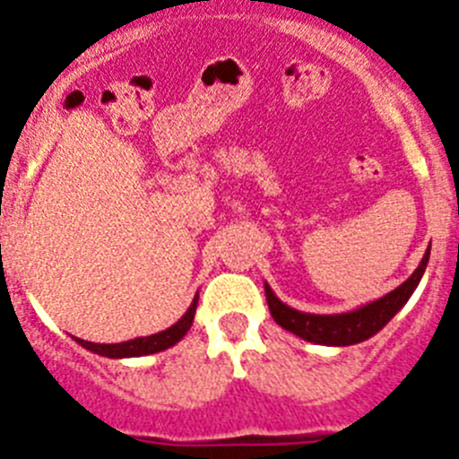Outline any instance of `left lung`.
Listing matches in <instances>:
<instances>
[{
    "mask_svg": "<svg viewBox=\"0 0 459 459\" xmlns=\"http://www.w3.org/2000/svg\"><path fill=\"white\" fill-rule=\"evenodd\" d=\"M428 258H430V247L426 249V254H423L421 263L414 269L412 276L405 282H401L396 290H392V292L385 294V297L376 299V301L367 303V306H359L351 312H340V315H312V312L294 310L288 303H282L281 299L273 294V290L264 282L269 312H272L273 321H276L278 326L294 333V335H299L301 340L312 342V344H359V342L369 340L376 333L383 331L389 321H392V316L408 303V299L412 297L419 281H421L423 272H426Z\"/></svg>",
    "mask_w": 459,
    "mask_h": 459,
    "instance_id": "1",
    "label": "left lung"
}]
</instances>
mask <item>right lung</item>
<instances>
[{
	"mask_svg": "<svg viewBox=\"0 0 459 459\" xmlns=\"http://www.w3.org/2000/svg\"><path fill=\"white\" fill-rule=\"evenodd\" d=\"M196 303H199V292L195 294L192 299L190 307L186 310V315L169 326L167 331L156 333V335H147V337H135V340H128V342H119V344H94V342H85L74 337L83 349L92 351L97 355H104V358H115V359H122V358H140V355H152L158 353V351H165L169 346H174L177 342H181L186 337V333L190 331L192 321H195V312H196Z\"/></svg>",
	"mask_w": 459,
	"mask_h": 459,
	"instance_id": "add662e5",
	"label": "right lung"
}]
</instances>
